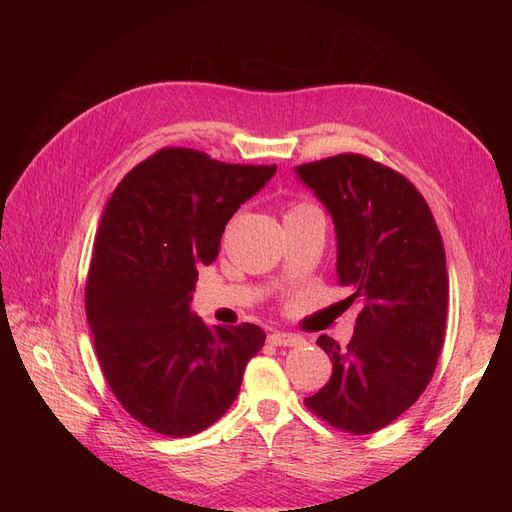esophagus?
Listing matches in <instances>:
<instances>
[{
	"mask_svg": "<svg viewBox=\"0 0 512 512\" xmlns=\"http://www.w3.org/2000/svg\"><path fill=\"white\" fill-rule=\"evenodd\" d=\"M269 344H273V346H288V348H292V346H301V344H303V339H301L299 335L275 331V333H271V335H269Z\"/></svg>",
	"mask_w": 512,
	"mask_h": 512,
	"instance_id": "esophagus-1",
	"label": "esophagus"
}]
</instances>
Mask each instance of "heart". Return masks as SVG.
Here are the masks:
<instances>
[{
    "mask_svg": "<svg viewBox=\"0 0 512 512\" xmlns=\"http://www.w3.org/2000/svg\"><path fill=\"white\" fill-rule=\"evenodd\" d=\"M307 207H312V205H305V203H299V205H292V209L288 211V213H297V211H303V209H307ZM286 213V215H288Z\"/></svg>",
    "mask_w": 512,
    "mask_h": 512,
    "instance_id": "heart-1",
    "label": "heart"
}]
</instances>
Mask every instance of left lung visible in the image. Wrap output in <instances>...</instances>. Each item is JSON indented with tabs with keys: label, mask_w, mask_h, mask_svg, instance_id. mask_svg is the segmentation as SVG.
Listing matches in <instances>:
<instances>
[{
	"label": "left lung",
	"mask_w": 512,
	"mask_h": 512,
	"mask_svg": "<svg viewBox=\"0 0 512 512\" xmlns=\"http://www.w3.org/2000/svg\"><path fill=\"white\" fill-rule=\"evenodd\" d=\"M294 173L331 213L339 286L352 290L348 305H363L344 350L318 337L333 374L305 406L365 436L404 414L436 371L448 305L442 237L423 194L380 162L339 153Z\"/></svg>",
	"instance_id": "obj_1"
}]
</instances>
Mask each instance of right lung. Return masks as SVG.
Returning <instances> with one entry per match:
<instances>
[{"instance_id":"obj_1","label":"right lung","mask_w":512,"mask_h":512,"mask_svg":"<svg viewBox=\"0 0 512 512\" xmlns=\"http://www.w3.org/2000/svg\"><path fill=\"white\" fill-rule=\"evenodd\" d=\"M275 168L166 147L134 166L106 203L87 275V322L113 395L162 436H194L218 421L265 346L256 324L209 329L190 301L228 220Z\"/></svg>"}]
</instances>
